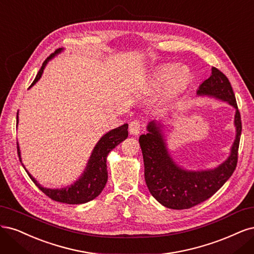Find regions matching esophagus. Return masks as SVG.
Segmentation results:
<instances>
[{"instance_id": "obj_1", "label": "esophagus", "mask_w": 254, "mask_h": 254, "mask_svg": "<svg viewBox=\"0 0 254 254\" xmlns=\"http://www.w3.org/2000/svg\"><path fill=\"white\" fill-rule=\"evenodd\" d=\"M141 129H142V125L139 120H133L129 124L128 130H129L130 135H138L139 133L141 132Z\"/></svg>"}]
</instances>
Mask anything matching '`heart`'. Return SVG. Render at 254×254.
<instances>
[{"label": "heart", "mask_w": 254, "mask_h": 254, "mask_svg": "<svg viewBox=\"0 0 254 254\" xmlns=\"http://www.w3.org/2000/svg\"><path fill=\"white\" fill-rule=\"evenodd\" d=\"M173 79V82H172V86L173 88H181L189 80V71L186 68L178 69L176 72L175 67H166L163 68L158 75L154 79V86L156 87H165Z\"/></svg>", "instance_id": "obj_1"}]
</instances>
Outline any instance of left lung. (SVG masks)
Wrapping results in <instances>:
<instances>
[{
	"instance_id": "obj_1",
	"label": "left lung",
	"mask_w": 254,
	"mask_h": 254,
	"mask_svg": "<svg viewBox=\"0 0 254 254\" xmlns=\"http://www.w3.org/2000/svg\"><path fill=\"white\" fill-rule=\"evenodd\" d=\"M198 96H210L225 101L235 109V140L229 157L211 170L190 171L176 165L168 151L162 126L149 122L148 133L139 137L144 162V179L153 197L162 206L183 210L192 208L210 198L231 177L236 168L242 133L241 114L232 86L228 78L216 67L197 89Z\"/></svg>"
}]
</instances>
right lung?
<instances>
[{"instance_id": "1", "label": "right lung", "mask_w": 254, "mask_h": 254, "mask_svg": "<svg viewBox=\"0 0 254 254\" xmlns=\"http://www.w3.org/2000/svg\"><path fill=\"white\" fill-rule=\"evenodd\" d=\"M61 52H62V48L57 50L55 54H52L43 62L42 66H41L38 75L36 76L34 82L31 83L29 88L32 85H35L37 83V81L41 78V76H42L43 70L48 61L53 59L57 54H59ZM18 122H19V119L17 115V125ZM127 127H128L127 124H125L124 126L114 128L110 130V132L106 133L105 135H103L100 138V140L98 141L97 144L95 145V148L92 152L91 157L88 159L87 166L82 175L80 176L78 181H76L70 186H67L66 188H62V189H48V188H44L28 173V171L25 169V167H24L23 163L22 166L26 170L28 176L30 177L31 181L36 184V186L39 188V189L53 200L69 203V204H79V203L91 201L94 198H96L104 189L105 184L108 182L106 157H108L109 153L115 148V146H117L121 141H124L127 137L128 135ZM17 145H18L19 158H20V161L22 162L19 143H17Z\"/></svg>"}]
</instances>
